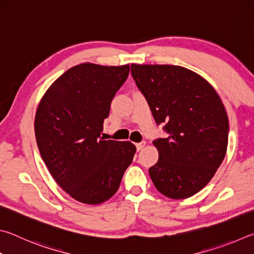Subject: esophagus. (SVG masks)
<instances>
[{
    "label": "esophagus",
    "instance_id": "esophagus-1",
    "mask_svg": "<svg viewBox=\"0 0 254 254\" xmlns=\"http://www.w3.org/2000/svg\"><path fill=\"white\" fill-rule=\"evenodd\" d=\"M135 147H136V150H137V151H140V150H142V149L145 147V142H144V141H142V142L136 143V144H135Z\"/></svg>",
    "mask_w": 254,
    "mask_h": 254
}]
</instances>
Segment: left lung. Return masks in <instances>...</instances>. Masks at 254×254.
Masks as SVG:
<instances>
[{"instance_id":"left-lung-1","label":"left lung","mask_w":254,"mask_h":254,"mask_svg":"<svg viewBox=\"0 0 254 254\" xmlns=\"http://www.w3.org/2000/svg\"><path fill=\"white\" fill-rule=\"evenodd\" d=\"M131 74L169 134L153 141L159 159L149 169L152 183L169 198H188L209 183L225 157V107L207 80L185 67L132 64Z\"/></svg>"}]
</instances>
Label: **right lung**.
<instances>
[{
    "instance_id": "add662e5",
    "label": "right lung",
    "mask_w": 254,
    "mask_h": 254,
    "mask_svg": "<svg viewBox=\"0 0 254 254\" xmlns=\"http://www.w3.org/2000/svg\"><path fill=\"white\" fill-rule=\"evenodd\" d=\"M130 66L85 63L47 89L38 105L34 133L47 168L72 198L96 205L118 191L135 145L101 136L110 105Z\"/></svg>"
}]
</instances>
